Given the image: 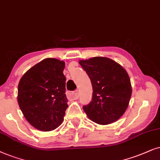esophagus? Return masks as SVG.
I'll use <instances>...</instances> for the list:
<instances>
[{
    "mask_svg": "<svg viewBox=\"0 0 160 160\" xmlns=\"http://www.w3.org/2000/svg\"><path fill=\"white\" fill-rule=\"evenodd\" d=\"M67 97L70 99H77L79 98V92L78 91H73V92H71V91H68L67 92Z\"/></svg>",
    "mask_w": 160,
    "mask_h": 160,
    "instance_id": "34e87169",
    "label": "esophagus"
}]
</instances>
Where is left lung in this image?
I'll return each mask as SVG.
<instances>
[{
    "instance_id": "1",
    "label": "left lung",
    "mask_w": 160,
    "mask_h": 160,
    "mask_svg": "<svg viewBox=\"0 0 160 160\" xmlns=\"http://www.w3.org/2000/svg\"><path fill=\"white\" fill-rule=\"evenodd\" d=\"M90 78L92 99L82 108L91 121L108 124L118 120L126 111L132 95L130 79L118 63L105 57L80 61Z\"/></svg>"
}]
</instances>
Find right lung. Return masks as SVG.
<instances>
[{
	"label": "right lung",
	"mask_w": 160,
	"mask_h": 160,
	"mask_svg": "<svg viewBox=\"0 0 160 160\" xmlns=\"http://www.w3.org/2000/svg\"><path fill=\"white\" fill-rule=\"evenodd\" d=\"M65 63L46 58L25 72L18 85V101L25 118L36 129L51 131L63 122L68 108Z\"/></svg>",
	"instance_id": "right-lung-1"
}]
</instances>
